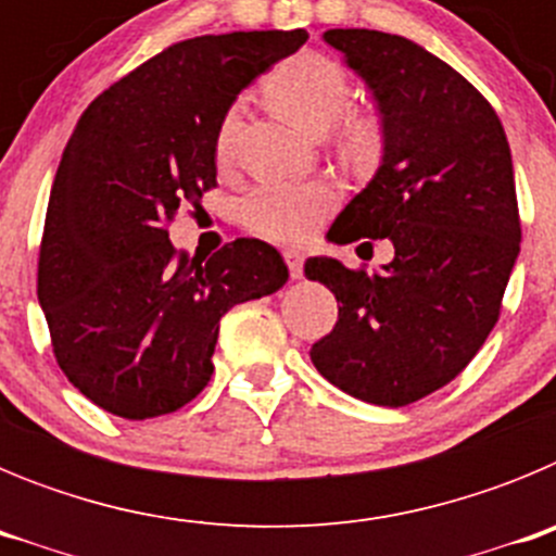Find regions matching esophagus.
Returning <instances> with one entry per match:
<instances>
[{
  "instance_id": "1",
  "label": "esophagus",
  "mask_w": 556,
  "mask_h": 556,
  "mask_svg": "<svg viewBox=\"0 0 556 556\" xmlns=\"http://www.w3.org/2000/svg\"><path fill=\"white\" fill-rule=\"evenodd\" d=\"M283 262H287L292 278H303V253L301 250H283Z\"/></svg>"
}]
</instances>
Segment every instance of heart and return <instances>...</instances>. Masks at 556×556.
<instances>
[{
	"label": "heart",
	"mask_w": 556,
	"mask_h": 556,
	"mask_svg": "<svg viewBox=\"0 0 556 556\" xmlns=\"http://www.w3.org/2000/svg\"><path fill=\"white\" fill-rule=\"evenodd\" d=\"M273 105L312 132L333 125V144L348 161L365 164L381 150V125L365 111H351L353 88L345 68L317 52L287 58L267 77ZM242 122L239 102L228 105L217 122L214 152L219 164L233 155ZM339 191L328 180H262L239 203V217L253 233L275 242H301L337 208Z\"/></svg>",
	"instance_id": "1"
}]
</instances>
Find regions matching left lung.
<instances>
[{"mask_svg": "<svg viewBox=\"0 0 556 556\" xmlns=\"http://www.w3.org/2000/svg\"><path fill=\"white\" fill-rule=\"evenodd\" d=\"M323 38L370 86L384 127L376 178L328 242L372 253V239H390L395 258L376 273L308 258V278L339 303L312 362L358 401L406 406L454 381L498 323L520 253L513 155L493 105L415 41L378 29Z\"/></svg>", "mask_w": 556, "mask_h": 556, "instance_id": "8db88e82", "label": "left lung"}]
</instances>
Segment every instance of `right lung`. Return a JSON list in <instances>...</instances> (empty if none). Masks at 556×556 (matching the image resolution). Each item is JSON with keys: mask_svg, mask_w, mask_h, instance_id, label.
Returning a JSON list of instances; mask_svg holds the SVG:
<instances>
[{"mask_svg": "<svg viewBox=\"0 0 556 556\" xmlns=\"http://www.w3.org/2000/svg\"><path fill=\"white\" fill-rule=\"evenodd\" d=\"M306 38L178 41L83 111L49 191L38 303L61 370L111 415L147 420L189 404L214 372L223 314L287 283L281 253L262 239L189 258L166 228L217 186L225 108Z\"/></svg>", "mask_w": 556, "mask_h": 556, "instance_id": "obj_1", "label": "right lung"}]
</instances>
